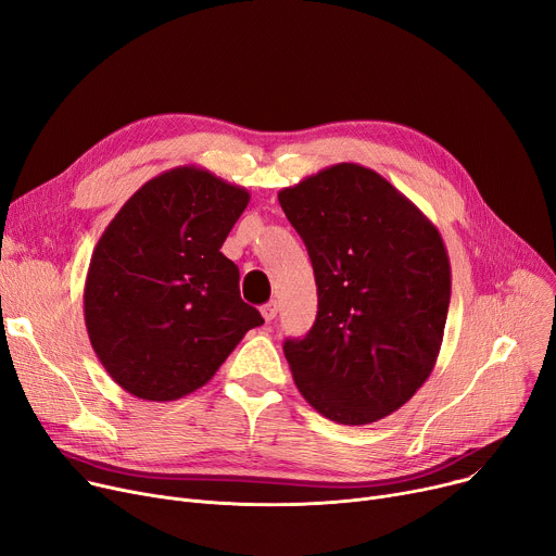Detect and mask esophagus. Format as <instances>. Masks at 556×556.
Instances as JSON below:
<instances>
[{"label": "esophagus", "mask_w": 556, "mask_h": 556, "mask_svg": "<svg viewBox=\"0 0 556 556\" xmlns=\"http://www.w3.org/2000/svg\"><path fill=\"white\" fill-rule=\"evenodd\" d=\"M277 313H279L277 302H268V304H264V306H262V315H264V319H266V321H273V319L277 317Z\"/></svg>", "instance_id": "34e87169"}]
</instances>
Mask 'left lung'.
Masks as SVG:
<instances>
[{
  "label": "left lung",
  "instance_id": "8db88e82",
  "mask_svg": "<svg viewBox=\"0 0 556 556\" xmlns=\"http://www.w3.org/2000/svg\"><path fill=\"white\" fill-rule=\"evenodd\" d=\"M279 203L317 283L308 336L283 342L294 384L332 422H378L435 366L452 300L447 248L409 199L357 163L283 188Z\"/></svg>",
  "mask_w": 556,
  "mask_h": 556
}]
</instances>
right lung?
I'll return each mask as SVG.
<instances>
[{
	"label": "right lung",
	"instance_id": "obj_1",
	"mask_svg": "<svg viewBox=\"0 0 556 556\" xmlns=\"http://www.w3.org/2000/svg\"><path fill=\"white\" fill-rule=\"evenodd\" d=\"M250 194L194 165L147 180L111 218L85 281V324L127 393L169 402L212 380L264 317L220 252Z\"/></svg>",
	"mask_w": 556,
	"mask_h": 556
}]
</instances>
